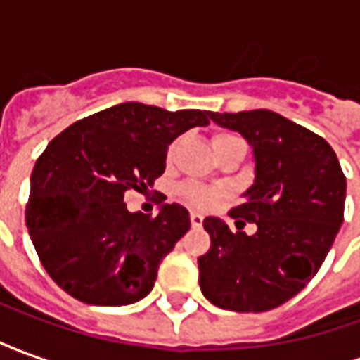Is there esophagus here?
I'll list each match as a JSON object with an SVG mask.
<instances>
[{"instance_id": "esophagus-1", "label": "esophagus", "mask_w": 360, "mask_h": 360, "mask_svg": "<svg viewBox=\"0 0 360 360\" xmlns=\"http://www.w3.org/2000/svg\"><path fill=\"white\" fill-rule=\"evenodd\" d=\"M202 221H204V218L200 216V214H196V212H193V214H191V226L193 227H200L202 226Z\"/></svg>"}]
</instances>
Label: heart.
Wrapping results in <instances>:
<instances>
[{
    "label": "heart",
    "mask_w": 360,
    "mask_h": 360,
    "mask_svg": "<svg viewBox=\"0 0 360 360\" xmlns=\"http://www.w3.org/2000/svg\"><path fill=\"white\" fill-rule=\"evenodd\" d=\"M233 139H237V134L229 133V131H216V133L212 134V146L216 150V154L226 146L227 142L233 141ZM177 146H179V141L169 142L167 152H165V162L167 164H172L173 160H175ZM226 195L227 191L224 187H208V185H198V183H193V181L183 183L177 188V196L183 202L193 206V208H200V210H208L212 206H216V204L226 198Z\"/></svg>",
    "instance_id": "1"
}]
</instances>
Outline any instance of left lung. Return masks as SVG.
Returning a JSON list of instances; mask_svg holds the SVG:
<instances>
[{"label": "left lung", "mask_w": 360, "mask_h": 360, "mask_svg": "<svg viewBox=\"0 0 360 360\" xmlns=\"http://www.w3.org/2000/svg\"><path fill=\"white\" fill-rule=\"evenodd\" d=\"M255 148L257 179L247 200L229 210L231 231L218 218L204 219L210 249L198 257L200 289L219 309L264 312L301 291L316 276L340 231L345 175L320 134L270 110L210 113Z\"/></svg>", "instance_id": "1"}]
</instances>
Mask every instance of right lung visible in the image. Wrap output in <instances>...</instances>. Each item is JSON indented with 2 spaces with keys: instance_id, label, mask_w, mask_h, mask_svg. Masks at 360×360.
<instances>
[{
  "instance_id": "1",
  "label": "right lung",
  "mask_w": 360,
  "mask_h": 360,
  "mask_svg": "<svg viewBox=\"0 0 360 360\" xmlns=\"http://www.w3.org/2000/svg\"><path fill=\"white\" fill-rule=\"evenodd\" d=\"M212 111L125 102L53 136L30 175L27 227L40 262L63 291L89 304H131L152 291L158 268L191 227L187 208L127 210L165 169L167 144ZM162 202V200H160Z\"/></svg>"
}]
</instances>
